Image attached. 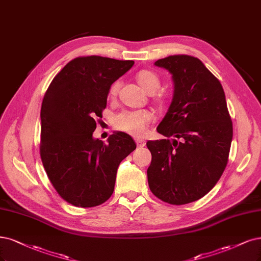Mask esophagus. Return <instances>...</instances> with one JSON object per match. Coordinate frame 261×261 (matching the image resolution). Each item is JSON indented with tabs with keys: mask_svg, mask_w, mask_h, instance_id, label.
Masks as SVG:
<instances>
[{
	"mask_svg": "<svg viewBox=\"0 0 261 261\" xmlns=\"http://www.w3.org/2000/svg\"><path fill=\"white\" fill-rule=\"evenodd\" d=\"M135 141H136V145L139 148H141V147H143V146L146 145V141L143 140V139H141V138H135Z\"/></svg>",
	"mask_w": 261,
	"mask_h": 261,
	"instance_id": "obj_1",
	"label": "esophagus"
}]
</instances>
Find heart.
<instances>
[{
    "instance_id": "b5f03b06",
    "label": "heart",
    "mask_w": 261,
    "mask_h": 261,
    "mask_svg": "<svg viewBox=\"0 0 261 261\" xmlns=\"http://www.w3.org/2000/svg\"><path fill=\"white\" fill-rule=\"evenodd\" d=\"M139 85L149 94L155 93L161 86L160 76L151 70H140L136 74ZM120 88V83L114 82L110 87V95L116 96ZM160 102L165 101L164 96H159ZM153 120V114L149 110H126L115 116L114 125L119 130L127 133L134 136H141L146 132L147 125Z\"/></svg>"
}]
</instances>
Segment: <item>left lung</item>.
Masks as SVG:
<instances>
[{
  "label": "left lung",
  "mask_w": 261,
  "mask_h": 261,
  "mask_svg": "<svg viewBox=\"0 0 261 261\" xmlns=\"http://www.w3.org/2000/svg\"><path fill=\"white\" fill-rule=\"evenodd\" d=\"M172 73L174 96L156 130L173 139L149 140L151 192L173 205L194 202L217 184L228 163L233 127L219 80L189 55L159 59Z\"/></svg>",
  "instance_id": "1"
}]
</instances>
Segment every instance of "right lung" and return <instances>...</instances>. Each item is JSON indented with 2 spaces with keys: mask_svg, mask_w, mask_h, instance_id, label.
<instances>
[{
  "mask_svg": "<svg viewBox=\"0 0 261 261\" xmlns=\"http://www.w3.org/2000/svg\"><path fill=\"white\" fill-rule=\"evenodd\" d=\"M133 60L77 57L61 69L44 95L40 154L58 194L77 207H94L112 195L121 162L136 149L129 135L114 133L108 143L93 138L111 85Z\"/></svg>",
  "mask_w": 261,
  "mask_h": 261,
  "instance_id": "right-lung-1",
  "label": "right lung"
}]
</instances>
